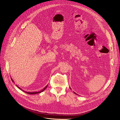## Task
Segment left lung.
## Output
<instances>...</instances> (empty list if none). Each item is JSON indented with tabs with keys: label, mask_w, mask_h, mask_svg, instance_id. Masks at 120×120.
I'll use <instances>...</instances> for the list:
<instances>
[{
	"label": "left lung",
	"mask_w": 120,
	"mask_h": 120,
	"mask_svg": "<svg viewBox=\"0 0 120 120\" xmlns=\"http://www.w3.org/2000/svg\"><path fill=\"white\" fill-rule=\"evenodd\" d=\"M70 89H71V88H70ZM74 92V93H75V94H77H77H76V93H75V92Z\"/></svg>",
	"instance_id": "obj_1"
}]
</instances>
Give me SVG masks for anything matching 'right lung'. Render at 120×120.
I'll return each instance as SVG.
<instances>
[{
  "instance_id": "add662e5",
  "label": "right lung",
  "mask_w": 120,
  "mask_h": 120,
  "mask_svg": "<svg viewBox=\"0 0 120 120\" xmlns=\"http://www.w3.org/2000/svg\"><path fill=\"white\" fill-rule=\"evenodd\" d=\"M11 81H12V82H14V81L12 80V78H11ZM16 86L19 89H20V90H22L23 91H24V92H26V93H28V94H37V93H41V92H43L44 90H45L47 88V86H48V85H47V86H46L44 88V89H43V90H40V91H37V92H27V91H24V90H22V89H21V88L20 87H19L18 86H17L16 85Z\"/></svg>"
}]
</instances>
